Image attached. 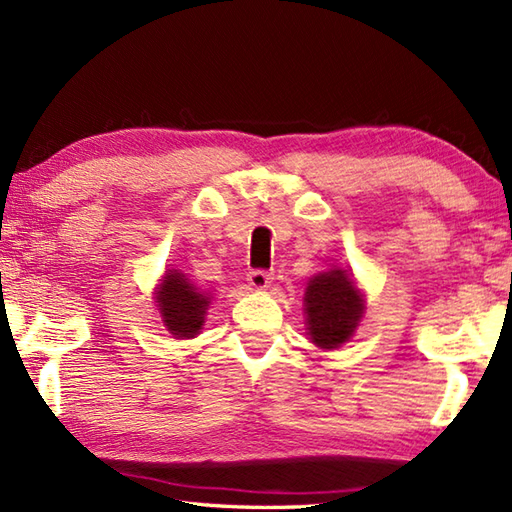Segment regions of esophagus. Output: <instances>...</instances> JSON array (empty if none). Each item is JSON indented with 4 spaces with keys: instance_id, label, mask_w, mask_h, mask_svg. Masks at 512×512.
<instances>
[{
    "instance_id": "34e87169",
    "label": "esophagus",
    "mask_w": 512,
    "mask_h": 512,
    "mask_svg": "<svg viewBox=\"0 0 512 512\" xmlns=\"http://www.w3.org/2000/svg\"><path fill=\"white\" fill-rule=\"evenodd\" d=\"M270 279H273V277H270V273H266V270H262V268H257L248 275V284L253 286L255 290H264V288H268Z\"/></svg>"
}]
</instances>
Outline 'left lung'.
Here are the masks:
<instances>
[{
	"instance_id": "8db88e82",
	"label": "left lung",
	"mask_w": 512,
	"mask_h": 512,
	"mask_svg": "<svg viewBox=\"0 0 512 512\" xmlns=\"http://www.w3.org/2000/svg\"><path fill=\"white\" fill-rule=\"evenodd\" d=\"M306 314L312 343L334 350L350 339L363 317L361 292L345 270H330L308 284Z\"/></svg>"
}]
</instances>
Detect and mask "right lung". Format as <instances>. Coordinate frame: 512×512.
<instances>
[{
    "instance_id": "add662e5",
    "label": "right lung",
    "mask_w": 512,
    "mask_h": 512,
    "mask_svg": "<svg viewBox=\"0 0 512 512\" xmlns=\"http://www.w3.org/2000/svg\"><path fill=\"white\" fill-rule=\"evenodd\" d=\"M158 306L167 330L178 339H191L200 332L204 323L209 297L189 284L187 277L169 270L158 290Z\"/></svg>"
}]
</instances>
